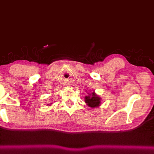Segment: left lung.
Listing matches in <instances>:
<instances>
[{
	"label": "left lung",
	"mask_w": 154,
	"mask_h": 154,
	"mask_svg": "<svg viewBox=\"0 0 154 154\" xmlns=\"http://www.w3.org/2000/svg\"><path fill=\"white\" fill-rule=\"evenodd\" d=\"M85 103H88V106H89L90 108H96L100 106V101L101 99L98 97L97 95H96L94 92L92 93V95L87 96L85 97Z\"/></svg>",
	"instance_id": "8db88e82"
}]
</instances>
